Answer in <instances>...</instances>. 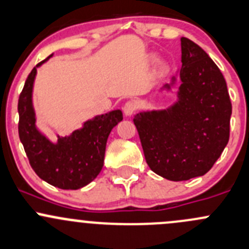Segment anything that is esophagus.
<instances>
[{
  "mask_svg": "<svg viewBox=\"0 0 249 249\" xmlns=\"http://www.w3.org/2000/svg\"><path fill=\"white\" fill-rule=\"evenodd\" d=\"M135 110H137V104H135V102H133V100H129V102H127L124 105V112L125 116L133 115L135 112Z\"/></svg>",
  "mask_w": 249,
  "mask_h": 249,
  "instance_id": "1",
  "label": "esophagus"
}]
</instances>
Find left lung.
I'll return each instance as SVG.
<instances>
[{
  "mask_svg": "<svg viewBox=\"0 0 249 249\" xmlns=\"http://www.w3.org/2000/svg\"><path fill=\"white\" fill-rule=\"evenodd\" d=\"M178 103L134 117L152 172L173 181L206 174L230 137L231 107L225 78L198 44L181 37ZM169 88V85H166Z\"/></svg>",
  "mask_w": 249,
  "mask_h": 249,
  "instance_id": "8db88e82",
  "label": "left lung"
}]
</instances>
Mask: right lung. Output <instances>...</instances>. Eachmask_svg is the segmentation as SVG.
<instances>
[{"instance_id":"add662e5","label":"right lung","mask_w":249,"mask_h":249,"mask_svg":"<svg viewBox=\"0 0 249 249\" xmlns=\"http://www.w3.org/2000/svg\"><path fill=\"white\" fill-rule=\"evenodd\" d=\"M49 58V56H48ZM38 63L29 73L19 95V138L35 173L55 188L77 190L83 188L100 173L104 164L107 140L110 132L124 115L114 110L85 122L82 129L59 138L58 144H52L35 127V114L31 104L34 78Z\"/></svg>"}]
</instances>
